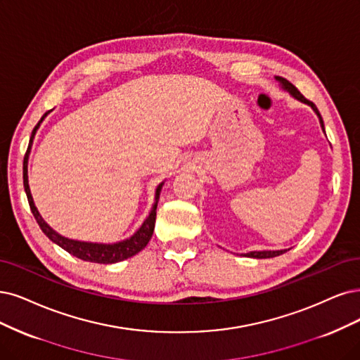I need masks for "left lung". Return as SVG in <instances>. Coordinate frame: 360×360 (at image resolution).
Segmentation results:
<instances>
[{
    "mask_svg": "<svg viewBox=\"0 0 360 360\" xmlns=\"http://www.w3.org/2000/svg\"><path fill=\"white\" fill-rule=\"evenodd\" d=\"M276 79L278 82V84L282 86V89L285 90V91H288L290 96H294L297 101H300V102H302V103H307L309 106H311V110L316 112V115L319 117V123H321V127H322V130L325 131V126H323V120H322V115H321V112H319V110L316 108V105L313 103V102H310V101H307L305 99L301 93L298 91V89L292 84V83H289L288 79H285V78H282V77H276ZM285 252H288V249H281V250H255V252H249V254H246L245 257H249V258H258V259H262V258H273V257H278V255H282V254H285Z\"/></svg>",
    "mask_w": 360,
    "mask_h": 360,
    "instance_id": "obj_1",
    "label": "left lung"
}]
</instances>
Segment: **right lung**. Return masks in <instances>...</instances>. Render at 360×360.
<instances>
[{
	"mask_svg": "<svg viewBox=\"0 0 360 360\" xmlns=\"http://www.w3.org/2000/svg\"><path fill=\"white\" fill-rule=\"evenodd\" d=\"M49 112H46L41 120H39L38 124L34 127L32 135L30 139V146L26 150L25 158H23V187H25V193L26 197H28L30 202V207L32 215L35 217L39 229L43 230V233L50 238L53 243H56L58 246H60L62 249H65L68 254L83 259V261H89V262H98V264H114V262H120L124 261L133 255H136L138 252H141L148 242L151 240L153 237V231H154V225H155V215H157V203L160 198V193H162V188L165 182L158 184V187L155 188V197H154V205L150 210V215L146 217V219L142 222L141 227L138 229V231L130 236L129 238H124L122 242H115V243H93V242H82V240H72V238L65 237L62 234H59L58 231L53 230L50 225L43 219L41 214H39L34 198L30 190V182H28V158H30V153H31V146L34 142V136L39 127V124L43 123V120L46 118Z\"/></svg>",
	"mask_w": 360,
	"mask_h": 360,
	"instance_id": "obj_1",
	"label": "right lung"
}]
</instances>
